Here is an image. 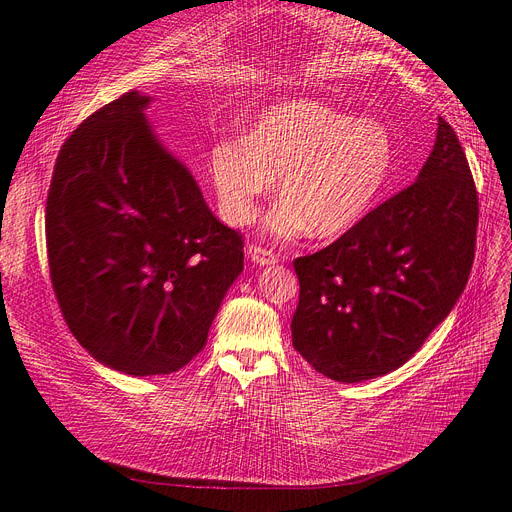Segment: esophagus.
<instances>
[{"label": "esophagus", "instance_id": "esophagus-1", "mask_svg": "<svg viewBox=\"0 0 512 512\" xmlns=\"http://www.w3.org/2000/svg\"><path fill=\"white\" fill-rule=\"evenodd\" d=\"M247 255L257 265H274V263H278V255L274 251H270V249L261 247V245H249L247 247Z\"/></svg>", "mask_w": 512, "mask_h": 512}]
</instances>
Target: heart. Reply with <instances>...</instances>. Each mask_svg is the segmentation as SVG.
Returning a JSON list of instances; mask_svg holds the SVG:
<instances>
[{"instance_id": "1", "label": "heart", "mask_w": 512, "mask_h": 512, "mask_svg": "<svg viewBox=\"0 0 512 512\" xmlns=\"http://www.w3.org/2000/svg\"><path fill=\"white\" fill-rule=\"evenodd\" d=\"M394 161L396 143L382 120L297 99L263 112L247 137L215 141L209 172L228 224L253 222L280 174L282 201L267 218V230L282 238L305 230L336 236L378 203Z\"/></svg>"}]
</instances>
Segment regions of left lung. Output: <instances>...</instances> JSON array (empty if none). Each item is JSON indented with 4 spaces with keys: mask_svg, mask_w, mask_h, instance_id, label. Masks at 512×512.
<instances>
[{
    "mask_svg": "<svg viewBox=\"0 0 512 512\" xmlns=\"http://www.w3.org/2000/svg\"><path fill=\"white\" fill-rule=\"evenodd\" d=\"M477 222L469 161L452 126L438 118L417 182L326 249L292 261L301 284L292 346L336 382L405 365L465 290Z\"/></svg>",
    "mask_w": 512,
    "mask_h": 512,
    "instance_id": "left-lung-1",
    "label": "left lung"
}]
</instances>
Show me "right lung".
<instances>
[{
  "label": "right lung",
  "mask_w": 512,
  "mask_h": 512,
  "mask_svg": "<svg viewBox=\"0 0 512 512\" xmlns=\"http://www.w3.org/2000/svg\"><path fill=\"white\" fill-rule=\"evenodd\" d=\"M128 91L64 141L47 193L51 286L80 346L128 375L191 363L242 272L245 240L207 207Z\"/></svg>",
  "instance_id": "add662e5"
}]
</instances>
